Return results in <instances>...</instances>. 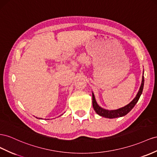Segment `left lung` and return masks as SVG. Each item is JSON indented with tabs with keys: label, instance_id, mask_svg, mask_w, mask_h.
<instances>
[{
	"label": "left lung",
	"instance_id": "left-lung-1",
	"mask_svg": "<svg viewBox=\"0 0 157 157\" xmlns=\"http://www.w3.org/2000/svg\"><path fill=\"white\" fill-rule=\"evenodd\" d=\"M143 86H144V77L143 76L142 78V82L141 84L140 88H139V90L137 93L136 96L135 97V98L131 101V102L126 105L125 106L122 107L121 108H119L117 109H114V110H108L102 108L99 106V105L97 104L96 101L95 100V97L94 94L92 92V105L93 108H94V111L98 114L99 116L101 117H104L106 118H109V119H112V118H116V117H120L125 116L126 114H128L131 109L133 108V107L137 104L139 98L142 94V92L143 90Z\"/></svg>",
	"mask_w": 157,
	"mask_h": 157
}]
</instances>
